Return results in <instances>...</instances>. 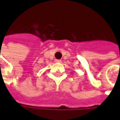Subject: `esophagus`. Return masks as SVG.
Instances as JSON below:
<instances>
[{"instance_id":"esophagus-1","label":"esophagus","mask_w":120,"mask_h":120,"mask_svg":"<svg viewBox=\"0 0 120 120\" xmlns=\"http://www.w3.org/2000/svg\"><path fill=\"white\" fill-rule=\"evenodd\" d=\"M55 62L61 63V60H60V59H55Z\"/></svg>"}]
</instances>
